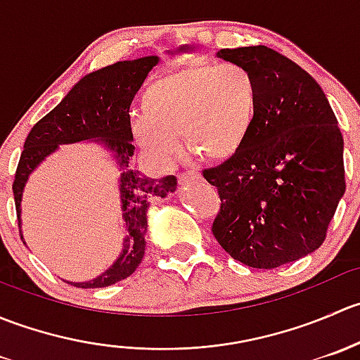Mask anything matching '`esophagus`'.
<instances>
[{"label":"esophagus","instance_id":"1","mask_svg":"<svg viewBox=\"0 0 360 360\" xmlns=\"http://www.w3.org/2000/svg\"><path fill=\"white\" fill-rule=\"evenodd\" d=\"M179 184H186V183H193V181L200 179V174L195 172V170H188V172H183L179 174Z\"/></svg>","mask_w":360,"mask_h":360}]
</instances>
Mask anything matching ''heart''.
<instances>
[{"label": "heart", "instance_id": "1", "mask_svg": "<svg viewBox=\"0 0 360 360\" xmlns=\"http://www.w3.org/2000/svg\"><path fill=\"white\" fill-rule=\"evenodd\" d=\"M132 120L134 141L162 165L179 157L183 134L190 153L224 162L248 141L256 112V83L238 64L193 60L155 79Z\"/></svg>", "mask_w": 360, "mask_h": 360}]
</instances>
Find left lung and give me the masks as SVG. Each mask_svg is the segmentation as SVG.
<instances>
[{
	"label": "left lung",
	"mask_w": 360,
	"mask_h": 360,
	"mask_svg": "<svg viewBox=\"0 0 360 360\" xmlns=\"http://www.w3.org/2000/svg\"><path fill=\"white\" fill-rule=\"evenodd\" d=\"M256 83L244 146L203 170L221 209L212 233L233 259L271 270L314 252L345 193L343 136L321 85L268 46L223 49Z\"/></svg>",
	"instance_id": "8db88e82"
}]
</instances>
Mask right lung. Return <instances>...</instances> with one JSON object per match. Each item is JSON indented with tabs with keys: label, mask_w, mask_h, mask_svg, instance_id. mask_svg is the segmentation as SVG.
<instances>
[{
	"label": "right lung",
	"mask_w": 360,
	"mask_h": 360,
	"mask_svg": "<svg viewBox=\"0 0 360 360\" xmlns=\"http://www.w3.org/2000/svg\"><path fill=\"white\" fill-rule=\"evenodd\" d=\"M157 64V56L141 57L134 60H122L83 76L69 90L68 96L32 127L24 143V151L13 179V198L19 228L22 223L20 202L25 183L32 170L49 155H52L59 144L96 141L111 151L112 158L122 170L120 198L125 228L123 249L118 259L94 281L68 282L76 288H108L130 277L143 261L146 249V212L151 202L165 198L167 195L176 191V176L151 179L143 176L139 170L130 169L129 163L136 150L130 130V104L146 79L148 72Z\"/></svg>",
	"instance_id": "right-lung-1"
}]
</instances>
